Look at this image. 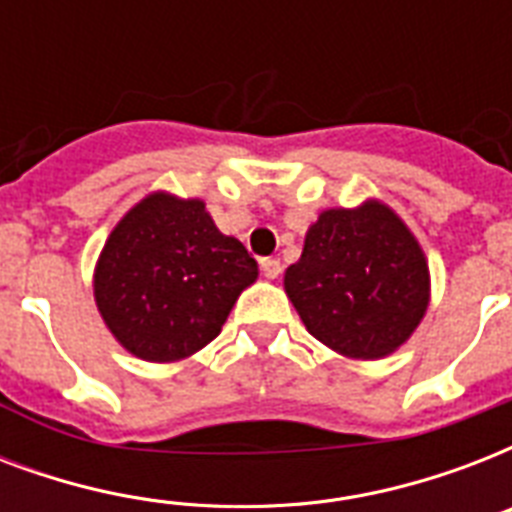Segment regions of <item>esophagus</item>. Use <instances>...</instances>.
<instances>
[{"label":"esophagus","instance_id":"1","mask_svg":"<svg viewBox=\"0 0 512 512\" xmlns=\"http://www.w3.org/2000/svg\"><path fill=\"white\" fill-rule=\"evenodd\" d=\"M260 271H263L265 279H279L281 263L276 257H263V260H260Z\"/></svg>","mask_w":512,"mask_h":512}]
</instances>
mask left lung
Segmentation results:
<instances>
[{"mask_svg":"<svg viewBox=\"0 0 512 512\" xmlns=\"http://www.w3.org/2000/svg\"><path fill=\"white\" fill-rule=\"evenodd\" d=\"M284 289L316 340L366 361L412 337L428 311L430 273L404 220L372 199L321 212Z\"/></svg>","mask_w":512,"mask_h":512,"instance_id":"1","label":"left lung"}]
</instances>
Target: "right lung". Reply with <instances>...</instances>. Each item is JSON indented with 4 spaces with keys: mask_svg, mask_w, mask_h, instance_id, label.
I'll use <instances>...</instances> for the list:
<instances>
[{
    "mask_svg": "<svg viewBox=\"0 0 512 512\" xmlns=\"http://www.w3.org/2000/svg\"><path fill=\"white\" fill-rule=\"evenodd\" d=\"M255 279V257L217 231L204 201L156 191L111 231L92 287L111 335L164 364L215 340Z\"/></svg>",
    "mask_w": 512,
    "mask_h": 512,
    "instance_id": "right-lung-1",
    "label": "right lung"
}]
</instances>
